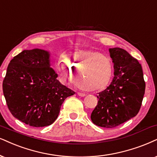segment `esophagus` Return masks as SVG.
I'll list each match as a JSON object with an SVG mask.
<instances>
[{"label":"esophagus","instance_id":"esophagus-1","mask_svg":"<svg viewBox=\"0 0 157 157\" xmlns=\"http://www.w3.org/2000/svg\"><path fill=\"white\" fill-rule=\"evenodd\" d=\"M77 95H78V96H81V97H84V96H85V93H80V92H78V93H77Z\"/></svg>","mask_w":157,"mask_h":157}]
</instances>
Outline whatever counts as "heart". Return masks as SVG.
Instances as JSON below:
<instances>
[{"mask_svg":"<svg viewBox=\"0 0 157 157\" xmlns=\"http://www.w3.org/2000/svg\"><path fill=\"white\" fill-rule=\"evenodd\" d=\"M56 70L63 80H68L72 71L75 83L85 90L106 88L112 80L113 63L108 56L93 50H80L57 61Z\"/></svg>","mask_w":157,"mask_h":157,"instance_id":"1","label":"heart"}]
</instances>
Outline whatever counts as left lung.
<instances>
[{"label":"left lung","mask_w":157,"mask_h":157,"mask_svg":"<svg viewBox=\"0 0 157 157\" xmlns=\"http://www.w3.org/2000/svg\"><path fill=\"white\" fill-rule=\"evenodd\" d=\"M114 77L109 86L98 93L90 119L97 126L112 128L136 117L142 104L146 83L141 65L120 48H109Z\"/></svg>","instance_id":"8db88e82"}]
</instances>
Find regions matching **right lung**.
Masks as SVG:
<instances>
[{
  "mask_svg": "<svg viewBox=\"0 0 157 157\" xmlns=\"http://www.w3.org/2000/svg\"><path fill=\"white\" fill-rule=\"evenodd\" d=\"M49 58L42 49L23 51L10 61L3 81L11 114L35 128L53 124L64 101L75 93L57 80Z\"/></svg>",
  "mask_w": 157,
  "mask_h": 157,
  "instance_id": "1",
  "label": "right lung"
}]
</instances>
